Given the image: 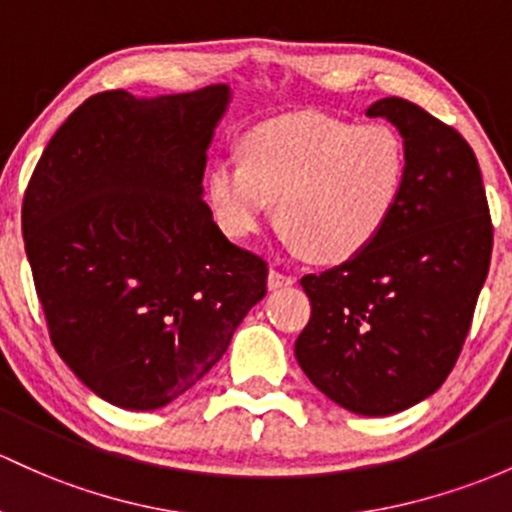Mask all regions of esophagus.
<instances>
[{"instance_id":"obj_1","label":"esophagus","mask_w":512,"mask_h":512,"mask_svg":"<svg viewBox=\"0 0 512 512\" xmlns=\"http://www.w3.org/2000/svg\"><path fill=\"white\" fill-rule=\"evenodd\" d=\"M295 283V276H288V273L278 271V268H271L268 271V288L278 290V288H288V285Z\"/></svg>"}]
</instances>
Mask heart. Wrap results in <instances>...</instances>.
<instances>
[{
  "label": "heart",
  "mask_w": 512,
  "mask_h": 512,
  "mask_svg": "<svg viewBox=\"0 0 512 512\" xmlns=\"http://www.w3.org/2000/svg\"><path fill=\"white\" fill-rule=\"evenodd\" d=\"M408 148L390 124L320 112L268 119L241 136V161L219 158L207 200L224 234H254L276 202L280 234L307 261L359 256L398 210Z\"/></svg>",
  "instance_id": "heart-1"
}]
</instances>
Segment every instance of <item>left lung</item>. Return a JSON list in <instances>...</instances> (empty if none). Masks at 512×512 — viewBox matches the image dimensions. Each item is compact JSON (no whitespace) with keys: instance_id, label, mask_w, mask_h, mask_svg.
Returning <instances> with one entry per match:
<instances>
[{"instance_id":"1","label":"left lung","mask_w":512,"mask_h":512,"mask_svg":"<svg viewBox=\"0 0 512 512\" xmlns=\"http://www.w3.org/2000/svg\"><path fill=\"white\" fill-rule=\"evenodd\" d=\"M408 148L398 210L368 249L300 280L312 305L295 342L305 376L356 415H393L452 373L491 266L493 224L464 136L400 97L366 109Z\"/></svg>"}]
</instances>
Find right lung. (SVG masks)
<instances>
[{
    "instance_id": "1",
    "label": "right lung",
    "mask_w": 512,
    "mask_h": 512,
    "mask_svg": "<svg viewBox=\"0 0 512 512\" xmlns=\"http://www.w3.org/2000/svg\"><path fill=\"white\" fill-rule=\"evenodd\" d=\"M229 87L136 100L92 95L36 163L26 256L60 359L107 403L156 410L222 359L266 295L268 263L202 200Z\"/></svg>"
}]
</instances>
